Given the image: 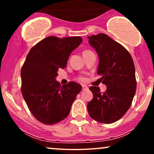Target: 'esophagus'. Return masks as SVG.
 Wrapping results in <instances>:
<instances>
[{
  "mask_svg": "<svg viewBox=\"0 0 154 154\" xmlns=\"http://www.w3.org/2000/svg\"><path fill=\"white\" fill-rule=\"evenodd\" d=\"M88 88L87 87V86L85 85H83L82 86V91H85V90H88Z\"/></svg>",
  "mask_w": 154,
  "mask_h": 154,
  "instance_id": "obj_1",
  "label": "esophagus"
}]
</instances>
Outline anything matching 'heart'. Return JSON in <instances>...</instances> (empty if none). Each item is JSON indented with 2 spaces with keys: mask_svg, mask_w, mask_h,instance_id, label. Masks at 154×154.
I'll return each instance as SVG.
<instances>
[{
  "mask_svg": "<svg viewBox=\"0 0 154 154\" xmlns=\"http://www.w3.org/2000/svg\"><path fill=\"white\" fill-rule=\"evenodd\" d=\"M80 80H83V78H80Z\"/></svg>",
  "mask_w": 154,
  "mask_h": 154,
  "instance_id": "b5f03b06",
  "label": "heart"
}]
</instances>
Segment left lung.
Returning <instances> with one entry per match:
<instances>
[{"instance_id":"8db88e82","label":"left lung","mask_w":154,"mask_h":154,"mask_svg":"<svg viewBox=\"0 0 154 154\" xmlns=\"http://www.w3.org/2000/svg\"><path fill=\"white\" fill-rule=\"evenodd\" d=\"M88 38L98 56L97 73L106 86L104 93L98 87L89 88L93 98L88 102V111L95 121L111 124L121 119L131 106L136 91L135 65L130 53L107 35Z\"/></svg>"}]
</instances>
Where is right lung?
Masks as SVG:
<instances>
[{
  "label": "right lung",
  "mask_w": 154,
  "mask_h": 154,
  "mask_svg": "<svg viewBox=\"0 0 154 154\" xmlns=\"http://www.w3.org/2000/svg\"><path fill=\"white\" fill-rule=\"evenodd\" d=\"M82 42L78 36L48 37L26 56L21 70L22 93L32 114L40 122L54 125L69 114L82 85L70 82L61 86L56 79L59 69L66 66L70 54Z\"/></svg>",
  "instance_id": "right-lung-1"
}]
</instances>
